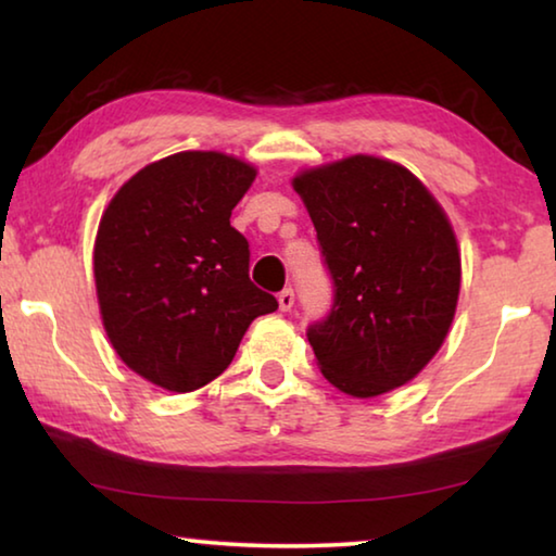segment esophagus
<instances>
[{
    "instance_id": "1",
    "label": "esophagus",
    "mask_w": 556,
    "mask_h": 556,
    "mask_svg": "<svg viewBox=\"0 0 556 556\" xmlns=\"http://www.w3.org/2000/svg\"><path fill=\"white\" fill-rule=\"evenodd\" d=\"M277 301H279V308H281V312H289V308L294 306V289H285V291H279Z\"/></svg>"
}]
</instances>
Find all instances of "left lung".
Listing matches in <instances>:
<instances>
[{
	"mask_svg": "<svg viewBox=\"0 0 556 556\" xmlns=\"http://www.w3.org/2000/svg\"><path fill=\"white\" fill-rule=\"evenodd\" d=\"M333 304L306 338L324 378L353 397L409 382L454 321L460 255L446 213L407 168L348 156L294 178Z\"/></svg>",
	"mask_w": 556,
	"mask_h": 556,
	"instance_id": "8db88e82",
	"label": "left lung"
}]
</instances>
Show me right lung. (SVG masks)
<instances>
[{
	"mask_svg": "<svg viewBox=\"0 0 556 556\" xmlns=\"http://www.w3.org/2000/svg\"><path fill=\"white\" fill-rule=\"evenodd\" d=\"M255 176L228 154L178 152L137 172L102 213V326L127 368L168 392L218 378L248 326L277 308L250 281V244L230 225Z\"/></svg>",
	"mask_w": 556,
	"mask_h": 556,
	"instance_id": "right-lung-1",
	"label": "right lung"
}]
</instances>
